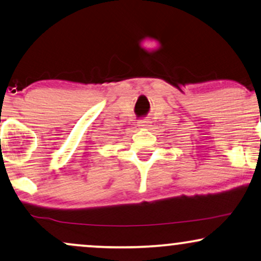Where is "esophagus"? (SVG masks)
Returning <instances> with one entry per match:
<instances>
[{
	"label": "esophagus",
	"instance_id": "esophagus-1",
	"mask_svg": "<svg viewBox=\"0 0 261 261\" xmlns=\"http://www.w3.org/2000/svg\"><path fill=\"white\" fill-rule=\"evenodd\" d=\"M148 122H149V121L147 120V119H142V120L139 121V126L142 127V128H147V127L149 126Z\"/></svg>",
	"mask_w": 261,
	"mask_h": 261
}]
</instances>
